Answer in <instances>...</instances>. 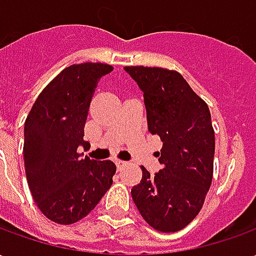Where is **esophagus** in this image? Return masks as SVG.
I'll list each match as a JSON object with an SVG mask.
<instances>
[{
	"instance_id": "esophagus-1",
	"label": "esophagus",
	"mask_w": 256,
	"mask_h": 256,
	"mask_svg": "<svg viewBox=\"0 0 256 256\" xmlns=\"http://www.w3.org/2000/svg\"><path fill=\"white\" fill-rule=\"evenodd\" d=\"M126 166H128V162L116 160V167H118V170H122L123 167H126Z\"/></svg>"
}]
</instances>
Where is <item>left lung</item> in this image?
<instances>
[{"label":"left lung","mask_w":256,"mask_h":256,"mask_svg":"<svg viewBox=\"0 0 256 256\" xmlns=\"http://www.w3.org/2000/svg\"><path fill=\"white\" fill-rule=\"evenodd\" d=\"M144 92L148 130L160 137L163 166L132 189L140 214L154 229L172 233L189 225L203 207L214 174L215 134L207 102L178 71L124 67Z\"/></svg>","instance_id":"left-lung-1"}]
</instances>
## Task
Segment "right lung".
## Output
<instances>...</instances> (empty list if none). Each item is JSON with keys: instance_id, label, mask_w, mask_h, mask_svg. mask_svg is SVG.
I'll return each mask as SVG.
<instances>
[{"instance_id": "add662e5", "label": "right lung", "mask_w": 256, "mask_h": 256, "mask_svg": "<svg viewBox=\"0 0 256 256\" xmlns=\"http://www.w3.org/2000/svg\"><path fill=\"white\" fill-rule=\"evenodd\" d=\"M104 63L72 64L53 78L34 102L24 123V168L38 208L60 225L78 222L94 208L112 185L116 166L111 160L80 158L90 101Z\"/></svg>"}]
</instances>
